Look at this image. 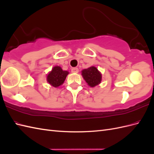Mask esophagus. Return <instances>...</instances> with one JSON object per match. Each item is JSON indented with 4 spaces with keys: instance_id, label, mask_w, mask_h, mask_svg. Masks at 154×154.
Segmentation results:
<instances>
[{
    "instance_id": "1",
    "label": "esophagus",
    "mask_w": 154,
    "mask_h": 154,
    "mask_svg": "<svg viewBox=\"0 0 154 154\" xmlns=\"http://www.w3.org/2000/svg\"><path fill=\"white\" fill-rule=\"evenodd\" d=\"M71 72L72 73H77L78 72V69L77 67H74L71 69Z\"/></svg>"
}]
</instances>
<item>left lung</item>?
I'll return each instance as SVG.
<instances>
[{
	"label": "left lung",
	"mask_w": 154,
	"mask_h": 154,
	"mask_svg": "<svg viewBox=\"0 0 154 154\" xmlns=\"http://www.w3.org/2000/svg\"><path fill=\"white\" fill-rule=\"evenodd\" d=\"M82 75L87 85L91 87H94L99 85L102 80L101 73L94 66L83 69Z\"/></svg>",
	"instance_id": "1"
}]
</instances>
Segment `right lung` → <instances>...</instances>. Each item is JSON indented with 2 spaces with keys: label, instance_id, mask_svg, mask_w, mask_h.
Masks as SVG:
<instances>
[{
  "label": "right lung",
  "instance_id": "obj_1",
  "mask_svg": "<svg viewBox=\"0 0 154 154\" xmlns=\"http://www.w3.org/2000/svg\"><path fill=\"white\" fill-rule=\"evenodd\" d=\"M69 73L67 71H63L61 67L54 66L48 74L47 82L51 86L57 88L63 84Z\"/></svg>",
  "mask_w": 154,
  "mask_h": 154
}]
</instances>
